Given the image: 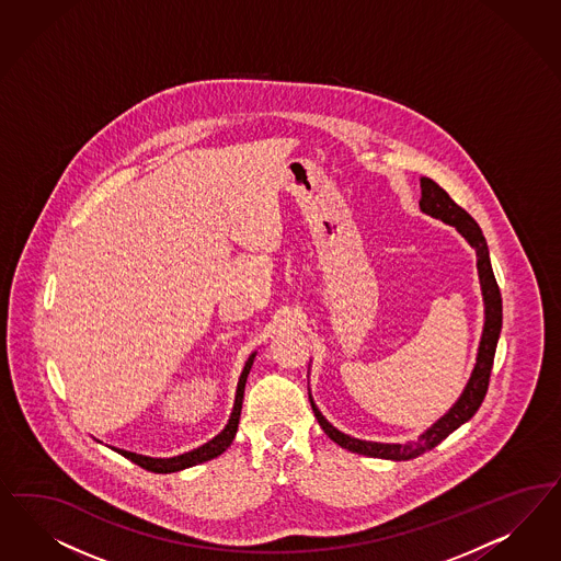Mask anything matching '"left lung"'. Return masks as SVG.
<instances>
[{
    "label": "left lung",
    "instance_id": "left-lung-1",
    "mask_svg": "<svg viewBox=\"0 0 561 561\" xmlns=\"http://www.w3.org/2000/svg\"><path fill=\"white\" fill-rule=\"evenodd\" d=\"M419 206L425 215L439 218L446 225L456 227V231L465 237L470 243V248L477 252V271H479V280H481V290H483V301H485V325H483V336L479 343V353H477V363L470 374L469 381L462 390L460 398L453 404V409L444 416H439L434 425L419 435L416 439L404 442V444H380V442H365L351 435L339 432L334 425L325 421V416L318 411V407L311 400L313 415L318 419L320 427L324 430L325 435L336 442L341 448H346L351 453L363 454V456H374V458H386V460H411L427 450L435 448L442 439H446L458 430L462 423H467L470 416L474 415L488 394L489 376L493 367V357H495V346L502 332V293L495 283L491 260H489L488 241L483 237L481 227L474 222L465 208H460L454 202L446 190H442L434 180L421 178V199Z\"/></svg>",
    "mask_w": 561,
    "mask_h": 561
}]
</instances>
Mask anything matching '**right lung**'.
<instances>
[{
  "mask_svg": "<svg viewBox=\"0 0 561 561\" xmlns=\"http://www.w3.org/2000/svg\"><path fill=\"white\" fill-rule=\"evenodd\" d=\"M253 359H255V353L250 355V359L245 362V367H243V371H241V376H239L236 404H233V413L229 416V423L225 425V430H222L217 437H213V439L206 442L204 446H199V448L192 450V453L173 456V458H150V456H142V454L127 453V450H122V448H113V450L122 454V456H126L127 460L136 462V465L142 467V469L150 470V472H164V474H167V472H178V470L190 469V467H196V465H202V462H206V460L217 458V456H220V454L225 453V450L231 446V442H233V437H236L239 416H241V404H243V390H245V381H248V376H250Z\"/></svg>",
  "mask_w": 561,
  "mask_h": 561,
  "instance_id": "add662e5",
  "label": "right lung"
}]
</instances>
